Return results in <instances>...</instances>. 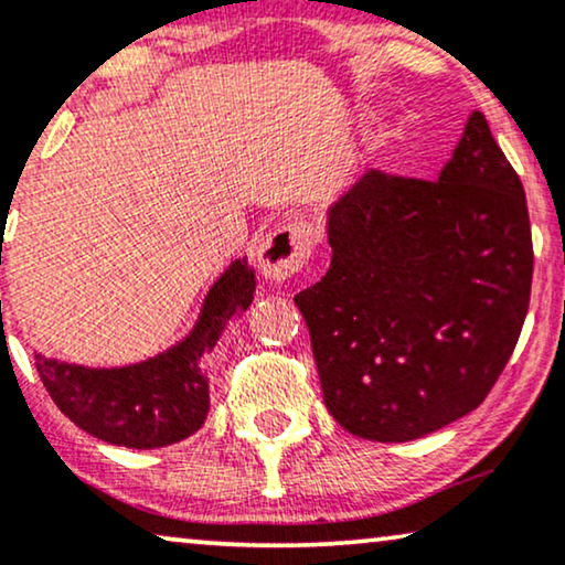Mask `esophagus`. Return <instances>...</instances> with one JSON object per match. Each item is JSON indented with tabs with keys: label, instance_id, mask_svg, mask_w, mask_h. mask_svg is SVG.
<instances>
[{
	"label": "esophagus",
	"instance_id": "1",
	"mask_svg": "<svg viewBox=\"0 0 565 565\" xmlns=\"http://www.w3.org/2000/svg\"><path fill=\"white\" fill-rule=\"evenodd\" d=\"M313 238L306 221H290L277 226L259 246V269L269 280H288L303 269L311 257Z\"/></svg>",
	"mask_w": 565,
	"mask_h": 565
}]
</instances>
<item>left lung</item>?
Here are the masks:
<instances>
[{"mask_svg": "<svg viewBox=\"0 0 565 565\" xmlns=\"http://www.w3.org/2000/svg\"><path fill=\"white\" fill-rule=\"evenodd\" d=\"M331 265L300 290L323 404L408 443L473 412L520 339L532 234L520 174L473 113L437 182L367 172L329 207Z\"/></svg>", "mask_w": 565, "mask_h": 565, "instance_id": "obj_1", "label": "left lung"}]
</instances>
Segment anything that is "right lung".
<instances>
[{
	"mask_svg": "<svg viewBox=\"0 0 565 565\" xmlns=\"http://www.w3.org/2000/svg\"><path fill=\"white\" fill-rule=\"evenodd\" d=\"M254 285L252 267L236 259L207 292L195 329L172 350L113 370L68 365L38 354V375L61 414L103 443L134 450L180 443L203 427L211 406L203 358L231 316L249 308Z\"/></svg>",
	"mask_w": 565,
	"mask_h": 565,
	"instance_id": "1",
	"label": "right lung"
}]
</instances>
